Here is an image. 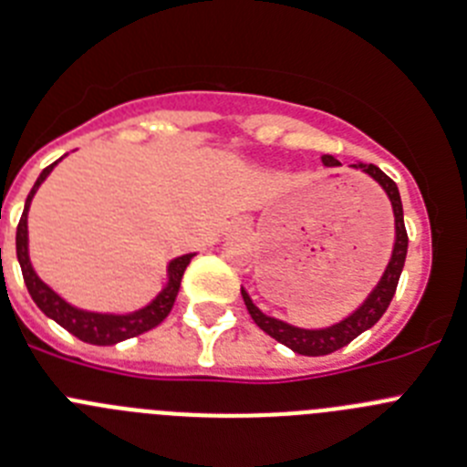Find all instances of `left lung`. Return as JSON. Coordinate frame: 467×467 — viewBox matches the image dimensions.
Here are the masks:
<instances>
[{
    "instance_id": "obj_1",
    "label": "left lung",
    "mask_w": 467,
    "mask_h": 467,
    "mask_svg": "<svg viewBox=\"0 0 467 467\" xmlns=\"http://www.w3.org/2000/svg\"><path fill=\"white\" fill-rule=\"evenodd\" d=\"M323 165L327 167H335L339 165L337 158L333 155H323ZM356 167V165H354ZM363 167V171H368L377 183L386 191L389 195L390 204H393V213H396V246H393V255H390V263L386 267L384 276L381 281L377 284V288L369 293L368 300L360 305V309H356L354 314L348 318H344L342 323L333 327H326V330H302V327H293L284 321H276L272 317H265L260 312L258 306L251 302V297L246 296V291H242L244 297V305L249 309L251 318L255 321V326L260 330L275 337L276 342L285 344L288 348H293L296 354L302 356H327L337 351V348L347 347L351 339L358 337L360 333H365L368 327L375 326L384 312L389 309L390 300L396 296V288H398V281H400V272L405 267V255H407V230H405V218H402V202H400V192H398L396 182L386 176L384 171L379 170L377 165H358Z\"/></svg>"
}]
</instances>
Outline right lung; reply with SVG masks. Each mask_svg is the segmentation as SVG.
Here are the masks:
<instances>
[{
  "label": "right lung",
  "instance_id": "1",
  "mask_svg": "<svg viewBox=\"0 0 467 467\" xmlns=\"http://www.w3.org/2000/svg\"><path fill=\"white\" fill-rule=\"evenodd\" d=\"M53 167H56V162L41 171L35 188L29 191L27 202H25V209H23V216H20L18 221V230H16V254H18V263H20V270H23L25 285H27L29 296H32V300L36 302V306H39L46 317H50L56 323H60L65 330H69L74 337L83 339V342L88 344H98V347H107V344H116V342H123V339L137 337V335L146 333V330H150V327H155L158 323L165 321L167 314H170L171 306H174L176 293H179V285H182V276L183 272H186L188 263H191L192 254L171 260L170 284H167L165 291L155 297L149 306H144V309H140V312L128 314V317H109V314L81 312V309H77V306L67 305L60 296H56V293L50 291L48 285L35 275V270H32V265H29V258H27V209H29V202H32V197H35L36 188L41 186V182L50 174Z\"/></svg>",
  "mask_w": 467,
  "mask_h": 467
}]
</instances>
